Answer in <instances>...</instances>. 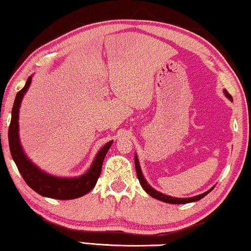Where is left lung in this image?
Returning <instances> with one entry per match:
<instances>
[{
  "label": "left lung",
  "instance_id": "1",
  "mask_svg": "<svg viewBox=\"0 0 251 251\" xmlns=\"http://www.w3.org/2000/svg\"><path fill=\"white\" fill-rule=\"evenodd\" d=\"M224 95H226L227 98L230 100H232V97L229 95V92L226 91V90H224ZM134 161H135V169H136V174H137V178L138 180H140V184L141 186L143 187V189L147 192L150 196H152L153 198H155V200H159L161 201H164V203H169V204H186V203H192V201H197L203 198L204 196H206L209 192H212L213 188L208 189L207 192H205L203 194H201V195H197V196H194V197H189V198H177V197H171V196H168V195H164V194L158 192V190H155L154 188H152L151 186L148 184V181L145 180V178L143 177V174H142V170H141V167H140V163H138V159H137V155L135 154V159H134Z\"/></svg>",
  "mask_w": 251,
  "mask_h": 251
}]
</instances>
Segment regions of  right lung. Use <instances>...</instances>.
Wrapping results in <instances>:
<instances>
[{
	"label": "right lung",
	"instance_id": "obj_1",
	"mask_svg": "<svg viewBox=\"0 0 251 251\" xmlns=\"http://www.w3.org/2000/svg\"><path fill=\"white\" fill-rule=\"evenodd\" d=\"M30 83H31V76L28 77L25 87L17 93L12 108V117H11L9 126V145L13 161L16 162L18 170L20 171L25 184L39 195L55 198V200H74V198L83 196L96 186L97 180L101 174L103 159L110 145L113 144V141L108 142L106 145H103L102 149H100L90 169L78 177H56L40 170L25 155L19 140V108Z\"/></svg>",
	"mask_w": 251,
	"mask_h": 251
}]
</instances>
